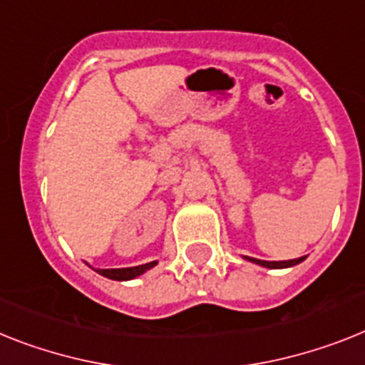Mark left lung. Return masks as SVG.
I'll use <instances>...</instances> for the list:
<instances>
[{
    "instance_id": "obj_1",
    "label": "left lung",
    "mask_w": 365,
    "mask_h": 365,
    "mask_svg": "<svg viewBox=\"0 0 365 365\" xmlns=\"http://www.w3.org/2000/svg\"><path fill=\"white\" fill-rule=\"evenodd\" d=\"M250 262L258 263V265H263V267H269V269H284V267H292V265H297V263H301L304 259L302 258H297V259H287V262H265V259H256V258H249Z\"/></svg>"
}]
</instances>
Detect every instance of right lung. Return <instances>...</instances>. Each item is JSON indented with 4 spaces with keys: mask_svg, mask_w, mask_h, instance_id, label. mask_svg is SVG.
I'll use <instances>...</instances> for the list:
<instances>
[{
    "mask_svg": "<svg viewBox=\"0 0 365 365\" xmlns=\"http://www.w3.org/2000/svg\"><path fill=\"white\" fill-rule=\"evenodd\" d=\"M158 262H150L145 265H137V267H125V269H98V272L106 278H111V280H131V278L139 277L145 271L152 269Z\"/></svg>",
    "mask_w": 365,
    "mask_h": 365,
    "instance_id": "1",
    "label": "right lung"
}]
</instances>
